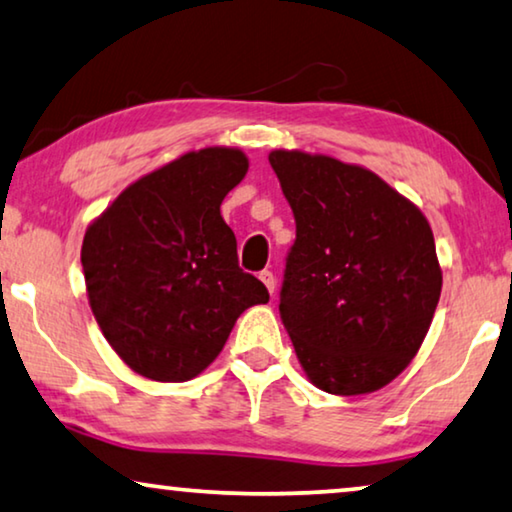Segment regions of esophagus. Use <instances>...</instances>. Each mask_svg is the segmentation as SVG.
<instances>
[{"mask_svg":"<svg viewBox=\"0 0 512 512\" xmlns=\"http://www.w3.org/2000/svg\"><path fill=\"white\" fill-rule=\"evenodd\" d=\"M259 280L264 282L266 289H269L271 294L276 292V276H273V271H262V273H259Z\"/></svg>","mask_w":512,"mask_h":512,"instance_id":"obj_1","label":"esophagus"}]
</instances>
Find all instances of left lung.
Segmentation results:
<instances>
[{"label":"left lung","instance_id":"left-lung-1","mask_svg":"<svg viewBox=\"0 0 512 512\" xmlns=\"http://www.w3.org/2000/svg\"><path fill=\"white\" fill-rule=\"evenodd\" d=\"M296 223L280 319L312 384L333 395L386 386L425 338L441 269L421 211L377 174L329 156L271 151Z\"/></svg>","mask_w":512,"mask_h":512}]
</instances>
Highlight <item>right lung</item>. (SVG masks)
<instances>
[{
	"label": "right lung",
	"mask_w": 512,
	"mask_h": 512,
	"mask_svg": "<svg viewBox=\"0 0 512 512\" xmlns=\"http://www.w3.org/2000/svg\"><path fill=\"white\" fill-rule=\"evenodd\" d=\"M248 172L239 149L190 151L128 186L82 243L89 305L137 375L186 381L220 354L236 319L269 301L239 266L236 236L220 216Z\"/></svg>",
	"instance_id": "right-lung-1"
}]
</instances>
